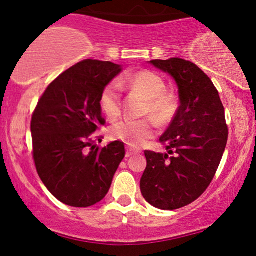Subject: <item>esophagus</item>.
<instances>
[{
	"instance_id": "34e87169",
	"label": "esophagus",
	"mask_w": 256,
	"mask_h": 256,
	"mask_svg": "<svg viewBox=\"0 0 256 256\" xmlns=\"http://www.w3.org/2000/svg\"><path fill=\"white\" fill-rule=\"evenodd\" d=\"M140 152H141V150H140V149H136L132 146H127V155H126V157H130V156L138 155V154H140Z\"/></svg>"
}]
</instances>
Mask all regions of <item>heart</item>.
Returning <instances> with one entry per match:
<instances>
[{
  "mask_svg": "<svg viewBox=\"0 0 256 256\" xmlns=\"http://www.w3.org/2000/svg\"><path fill=\"white\" fill-rule=\"evenodd\" d=\"M121 87L138 90L146 98V113H152L160 122L174 118L178 107L177 96L166 90L164 79L148 70L129 73L122 76L120 82H110L100 94V107L110 118H115L121 110ZM156 121L152 118H124L110 129L112 138L120 140L132 146H141L155 135Z\"/></svg>",
  "mask_w": 256,
  "mask_h": 256,
  "instance_id": "heart-1",
  "label": "heart"
}]
</instances>
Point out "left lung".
I'll return each mask as SVG.
<instances>
[{
	"label": "left lung",
	"mask_w": 256,
	"mask_h": 256,
	"mask_svg": "<svg viewBox=\"0 0 256 256\" xmlns=\"http://www.w3.org/2000/svg\"><path fill=\"white\" fill-rule=\"evenodd\" d=\"M150 64L174 79L180 104L160 138L168 152H144L146 168L140 188L150 205L177 210L198 199L211 184L228 128L218 90L197 65L180 58L155 59Z\"/></svg>",
	"instance_id": "left-lung-1"
}]
</instances>
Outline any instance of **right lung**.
Returning a JSON list of instances; mask_svg holds the SVG:
<instances>
[{
	"mask_svg": "<svg viewBox=\"0 0 256 256\" xmlns=\"http://www.w3.org/2000/svg\"><path fill=\"white\" fill-rule=\"evenodd\" d=\"M121 71L120 65L110 62H80L48 86L32 114V156L38 176L68 206L88 208L102 200L124 158V142L99 148L92 140L104 124L100 94Z\"/></svg>",
	"mask_w": 256,
	"mask_h": 256,
	"instance_id": "1",
	"label": "right lung"
}]
</instances>
